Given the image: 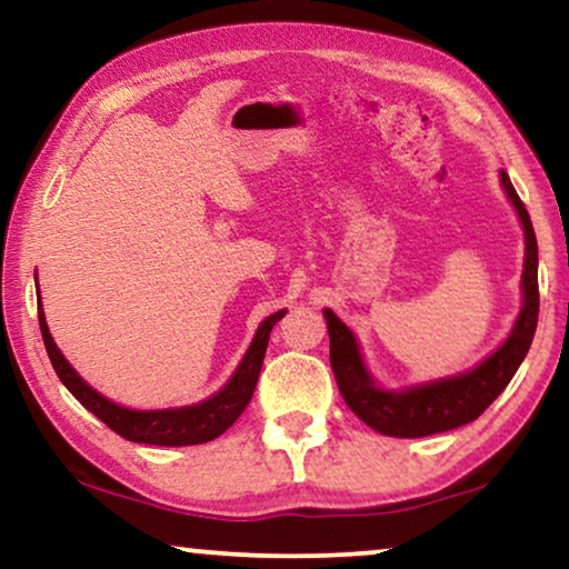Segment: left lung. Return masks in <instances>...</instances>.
Listing matches in <instances>:
<instances>
[{
    "label": "left lung",
    "instance_id": "obj_1",
    "mask_svg": "<svg viewBox=\"0 0 569 569\" xmlns=\"http://www.w3.org/2000/svg\"><path fill=\"white\" fill-rule=\"evenodd\" d=\"M500 178L526 230L523 310H520L508 341L492 357H487L479 368L456 378L407 388L399 393L383 391L372 383L368 370H365L352 331L331 310H326L333 378H337L347 407L372 430L391 435V438H425V435L448 432L473 422L505 391V386L510 383L528 349H531L536 323H539V246H536L531 217H528L518 191L512 189L510 176L502 170Z\"/></svg>",
    "mask_w": 569,
    "mask_h": 569
}]
</instances>
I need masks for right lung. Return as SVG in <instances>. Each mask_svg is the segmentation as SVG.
Returning a JSON list of instances; mask_svg holds the SVG:
<instances>
[{"mask_svg":"<svg viewBox=\"0 0 569 569\" xmlns=\"http://www.w3.org/2000/svg\"><path fill=\"white\" fill-rule=\"evenodd\" d=\"M284 316V310L269 316L267 321L256 331L253 345L248 347L243 362L238 365L236 376L230 378V383L222 388L220 393L212 399L193 403V407L181 409H160V411H134L123 409L119 403L108 401L98 391L84 383V380L72 370V365L64 360V355L59 352L53 345L49 326H46L43 310L38 306V323H41L43 345L49 352V360L57 370L61 383L69 388V393L82 403L84 409H90L100 422L111 427L113 432H119L121 438L131 442H144V446H199V442L214 440L217 435H222L236 419L243 415V409L251 401L256 391V380H259L263 355H267L269 333L279 318Z\"/></svg>","mask_w":569,"mask_h":569,"instance_id":"right-lung-1","label":"right lung"}]
</instances>
